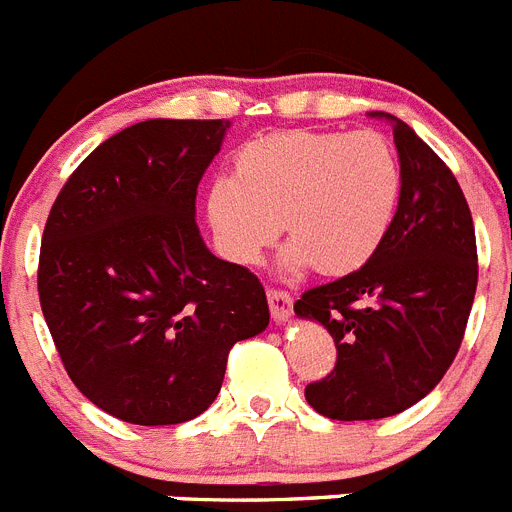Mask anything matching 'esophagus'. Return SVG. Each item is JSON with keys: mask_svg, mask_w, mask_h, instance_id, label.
I'll use <instances>...</instances> for the list:
<instances>
[{"mask_svg": "<svg viewBox=\"0 0 512 512\" xmlns=\"http://www.w3.org/2000/svg\"><path fill=\"white\" fill-rule=\"evenodd\" d=\"M268 304H270V315H273V320L286 322L291 317V307H294V299H291L289 291L268 289Z\"/></svg>", "mask_w": 512, "mask_h": 512, "instance_id": "1", "label": "esophagus"}]
</instances>
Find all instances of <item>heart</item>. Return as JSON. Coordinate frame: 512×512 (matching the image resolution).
I'll return each mask as SVG.
<instances>
[{"instance_id":"b5f03b06","label":"heart","mask_w":512,"mask_h":512,"mask_svg":"<svg viewBox=\"0 0 512 512\" xmlns=\"http://www.w3.org/2000/svg\"><path fill=\"white\" fill-rule=\"evenodd\" d=\"M398 197L401 166L385 137L289 130L244 145L236 174L210 184L205 213L231 263H260L283 223V268L346 276L380 249Z\"/></svg>"}]
</instances>
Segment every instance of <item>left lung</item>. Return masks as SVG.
<instances>
[{
	"label": "left lung",
	"mask_w": 512,
	"mask_h": 512,
	"mask_svg": "<svg viewBox=\"0 0 512 512\" xmlns=\"http://www.w3.org/2000/svg\"><path fill=\"white\" fill-rule=\"evenodd\" d=\"M401 197L372 260L304 291L294 312L322 322L336 367L304 388L317 414L367 422L401 414L453 364L474 304L476 234L461 184L435 150L393 114Z\"/></svg>",
	"instance_id": "1"
}]
</instances>
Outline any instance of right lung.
I'll use <instances>...</instances> for the list:
<instances>
[{
	"instance_id": "right-lung-1",
	"label": "right lung",
	"mask_w": 512,
	"mask_h": 512,
	"mask_svg": "<svg viewBox=\"0 0 512 512\" xmlns=\"http://www.w3.org/2000/svg\"><path fill=\"white\" fill-rule=\"evenodd\" d=\"M229 119H148L85 158L46 218L38 299L77 390L122 422L203 414L236 341L268 328L263 283L218 260L197 184Z\"/></svg>"
}]
</instances>
